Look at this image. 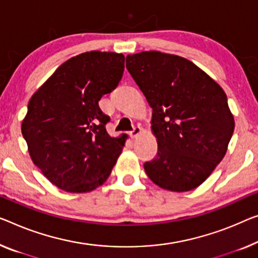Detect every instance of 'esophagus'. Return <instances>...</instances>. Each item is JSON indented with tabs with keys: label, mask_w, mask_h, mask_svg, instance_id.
Returning <instances> with one entry per match:
<instances>
[{
	"label": "esophagus",
	"mask_w": 258,
	"mask_h": 258,
	"mask_svg": "<svg viewBox=\"0 0 258 258\" xmlns=\"http://www.w3.org/2000/svg\"><path fill=\"white\" fill-rule=\"evenodd\" d=\"M141 131H142V128L140 127V126H136V127H134V128L130 132V136L132 137V138H137V137L139 136V134L141 133Z\"/></svg>",
	"instance_id": "1"
}]
</instances>
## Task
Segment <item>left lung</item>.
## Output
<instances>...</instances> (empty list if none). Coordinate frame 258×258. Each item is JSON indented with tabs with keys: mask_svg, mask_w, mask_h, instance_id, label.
Returning <instances> with one entry per match:
<instances>
[{
	"mask_svg": "<svg viewBox=\"0 0 258 258\" xmlns=\"http://www.w3.org/2000/svg\"><path fill=\"white\" fill-rule=\"evenodd\" d=\"M126 68L153 109L157 155L146 174L164 190L201 185L224 159L234 117L222 88L182 56L157 51L126 56Z\"/></svg>",
	"mask_w": 258,
	"mask_h": 258,
	"instance_id": "obj_1",
	"label": "left lung"
}]
</instances>
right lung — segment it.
I'll use <instances>...</instances> for the list:
<instances>
[{
    "label": "right lung",
    "instance_id": "add662e5",
    "mask_svg": "<svg viewBox=\"0 0 258 258\" xmlns=\"http://www.w3.org/2000/svg\"><path fill=\"white\" fill-rule=\"evenodd\" d=\"M124 64L118 53H82L61 64L31 97L22 134L33 163L59 189L89 192L110 176L127 136L107 134L110 117L98 102L116 89Z\"/></svg>",
    "mask_w": 258,
    "mask_h": 258
}]
</instances>
